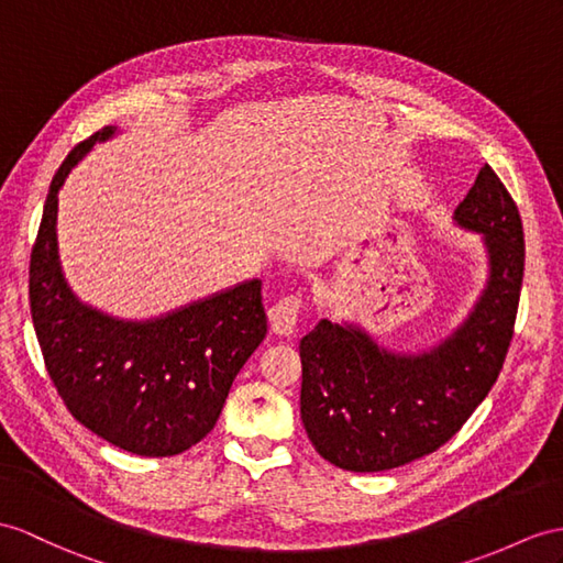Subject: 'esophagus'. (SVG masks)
<instances>
[{
    "instance_id": "34e87169",
    "label": "esophagus",
    "mask_w": 563,
    "mask_h": 563,
    "mask_svg": "<svg viewBox=\"0 0 563 563\" xmlns=\"http://www.w3.org/2000/svg\"><path fill=\"white\" fill-rule=\"evenodd\" d=\"M300 306H303V303H300V296H294V294L277 300V303H274L267 312L272 332L279 334V336H291L294 329H296Z\"/></svg>"
}]
</instances>
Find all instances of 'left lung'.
<instances>
[{"label": "left lung", "instance_id": "left-lung-1", "mask_svg": "<svg viewBox=\"0 0 563 563\" xmlns=\"http://www.w3.org/2000/svg\"><path fill=\"white\" fill-rule=\"evenodd\" d=\"M483 234L487 284L454 332L430 351L377 346L358 324L320 320L300 339V420L318 454L353 473L399 468L446 444L499 377L523 284V222L485 164L454 210Z\"/></svg>", "mask_w": 563, "mask_h": 563}]
</instances>
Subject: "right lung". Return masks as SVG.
Instances as JSON below:
<instances>
[{
    "mask_svg": "<svg viewBox=\"0 0 563 563\" xmlns=\"http://www.w3.org/2000/svg\"><path fill=\"white\" fill-rule=\"evenodd\" d=\"M104 126L54 174L31 253V314L47 373L71 416L104 442L139 456H176L222 413L243 363L267 334L263 282L251 279L153 320H119L86 306L66 284L59 188Z\"/></svg>",
    "mask_w": 563,
    "mask_h": 563,
    "instance_id": "1",
    "label": "right lung"
}]
</instances>
